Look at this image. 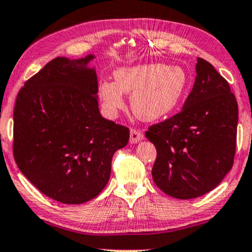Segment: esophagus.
<instances>
[{"mask_svg": "<svg viewBox=\"0 0 252 252\" xmlns=\"http://www.w3.org/2000/svg\"><path fill=\"white\" fill-rule=\"evenodd\" d=\"M143 139H144L143 132L139 131V129H134V128L131 129V132H129V143L137 144L140 140H143Z\"/></svg>", "mask_w": 252, "mask_h": 252, "instance_id": "esophagus-1", "label": "esophagus"}]
</instances>
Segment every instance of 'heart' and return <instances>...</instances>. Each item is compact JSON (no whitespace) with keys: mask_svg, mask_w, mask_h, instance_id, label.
Returning a JSON list of instances; mask_svg holds the SVG:
<instances>
[{"mask_svg":"<svg viewBox=\"0 0 252 252\" xmlns=\"http://www.w3.org/2000/svg\"><path fill=\"white\" fill-rule=\"evenodd\" d=\"M114 79L99 84V97L106 113L114 117L125 107L124 93L132 94L133 113L144 121H155L172 113L190 82L183 67L159 62L121 67L114 72Z\"/></svg>","mask_w":252,"mask_h":252,"instance_id":"b5f03b06","label":"heart"}]
</instances>
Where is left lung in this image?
<instances>
[{"mask_svg": "<svg viewBox=\"0 0 252 252\" xmlns=\"http://www.w3.org/2000/svg\"><path fill=\"white\" fill-rule=\"evenodd\" d=\"M196 80L183 109L145 133L156 146V185L178 199L208 193L231 170L238 105L215 67L198 58Z\"/></svg>", "mask_w": 252, "mask_h": 252, "instance_id": "obj_1", "label": "left lung"}]
</instances>
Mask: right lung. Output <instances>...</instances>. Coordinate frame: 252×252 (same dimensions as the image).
Listing matches in <instances>:
<instances>
[{"mask_svg":"<svg viewBox=\"0 0 252 252\" xmlns=\"http://www.w3.org/2000/svg\"><path fill=\"white\" fill-rule=\"evenodd\" d=\"M87 55L56 58L21 88L14 108V158L47 197L63 204L95 198L129 129L101 117L95 68Z\"/></svg>","mask_w":252,"mask_h":252,"instance_id":"add662e5","label":"right lung"}]
</instances>
